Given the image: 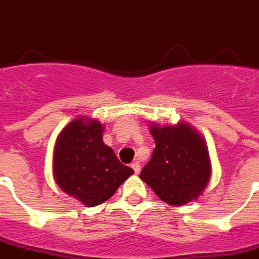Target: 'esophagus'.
I'll use <instances>...</instances> for the list:
<instances>
[{"mask_svg":"<svg viewBox=\"0 0 259 259\" xmlns=\"http://www.w3.org/2000/svg\"><path fill=\"white\" fill-rule=\"evenodd\" d=\"M130 167L133 168V171H135V174L140 172V164H139V161H133V162L130 164Z\"/></svg>","mask_w":259,"mask_h":259,"instance_id":"esophagus-1","label":"esophagus"}]
</instances>
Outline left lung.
I'll list each match as a JSON object with an SVG mask.
<instances>
[{
  "label": "left lung",
  "mask_w": 259,
  "mask_h": 259,
  "mask_svg": "<svg viewBox=\"0 0 259 259\" xmlns=\"http://www.w3.org/2000/svg\"><path fill=\"white\" fill-rule=\"evenodd\" d=\"M150 130L155 148L140 178L168 205L182 206L198 199L210 178L203 139L185 123Z\"/></svg>",
  "instance_id": "8db88e82"
}]
</instances>
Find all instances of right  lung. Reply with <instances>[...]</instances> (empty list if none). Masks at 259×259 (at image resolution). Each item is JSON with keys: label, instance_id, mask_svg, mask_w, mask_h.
Segmentation results:
<instances>
[{"label": "right lung", "instance_id": "1", "mask_svg": "<svg viewBox=\"0 0 259 259\" xmlns=\"http://www.w3.org/2000/svg\"><path fill=\"white\" fill-rule=\"evenodd\" d=\"M102 132L98 120L79 117L67 124L54 147L57 185L85 206L104 203L133 174L105 146Z\"/></svg>", "mask_w": 259, "mask_h": 259}]
</instances>
